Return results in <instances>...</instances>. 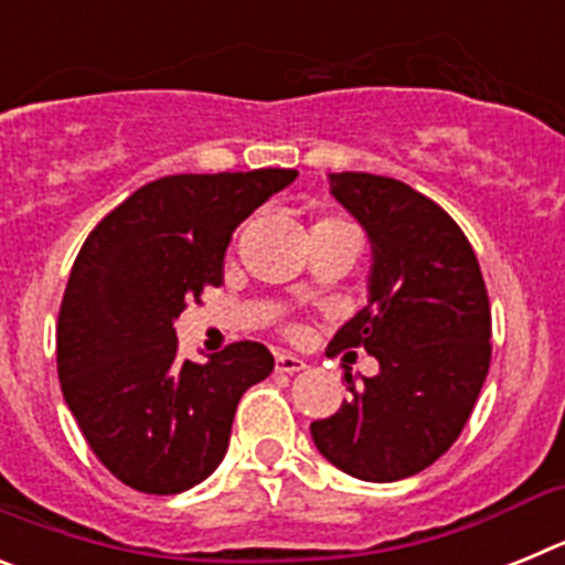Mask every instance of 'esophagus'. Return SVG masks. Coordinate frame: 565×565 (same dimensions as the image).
I'll use <instances>...</instances> for the list:
<instances>
[{"label": "esophagus", "instance_id": "obj_1", "mask_svg": "<svg viewBox=\"0 0 565 565\" xmlns=\"http://www.w3.org/2000/svg\"><path fill=\"white\" fill-rule=\"evenodd\" d=\"M308 364L299 356H291V353H277V371L279 373H299L306 371Z\"/></svg>", "mask_w": 565, "mask_h": 565}]
</instances>
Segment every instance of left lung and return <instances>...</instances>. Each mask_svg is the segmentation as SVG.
Returning <instances> with one entry per match:
<instances>
[{
  "label": "left lung",
  "instance_id": "1",
  "mask_svg": "<svg viewBox=\"0 0 565 565\" xmlns=\"http://www.w3.org/2000/svg\"><path fill=\"white\" fill-rule=\"evenodd\" d=\"M331 194L371 239L367 306L331 351L376 356L351 402L311 424L317 450L359 481H402L450 450L483 387L492 313L481 266L450 214L407 183L339 172Z\"/></svg>",
  "mask_w": 565,
  "mask_h": 565
}]
</instances>
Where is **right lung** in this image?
<instances>
[{
    "instance_id": "1",
    "label": "right lung",
    "mask_w": 565,
    "mask_h": 565,
    "mask_svg": "<svg viewBox=\"0 0 565 565\" xmlns=\"http://www.w3.org/2000/svg\"><path fill=\"white\" fill-rule=\"evenodd\" d=\"M294 178L297 169L169 174L84 239L58 311V382L89 450L127 487L178 495L212 476L239 396L274 371L259 342L181 362L174 319L221 286L234 228Z\"/></svg>"
}]
</instances>
